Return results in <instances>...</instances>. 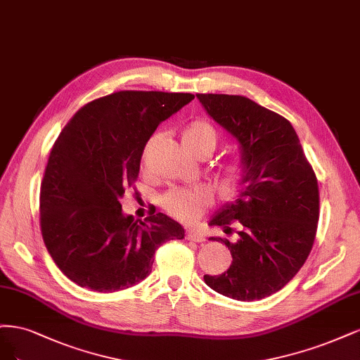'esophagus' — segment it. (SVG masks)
<instances>
[{"instance_id":"1","label":"esophagus","mask_w":360,"mask_h":360,"mask_svg":"<svg viewBox=\"0 0 360 360\" xmlns=\"http://www.w3.org/2000/svg\"><path fill=\"white\" fill-rule=\"evenodd\" d=\"M185 238H187L188 240H193V242H205V239H206L202 231H195V230L187 231V235H185Z\"/></svg>"}]
</instances>
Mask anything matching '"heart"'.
Instances as JSON below:
<instances>
[{
  "mask_svg": "<svg viewBox=\"0 0 360 360\" xmlns=\"http://www.w3.org/2000/svg\"><path fill=\"white\" fill-rule=\"evenodd\" d=\"M158 137L160 134H154L143 146L141 157L143 170L149 169L150 149L158 141ZM182 143L191 155L199 158L203 154H212L218 143V136L212 125L205 121H193L185 127L182 133ZM243 175H245V167L239 161L229 165L223 170V187L230 193L235 191L240 185ZM161 205L179 221L194 223L195 219L200 218L206 207L211 205V195L203 190H172L163 197Z\"/></svg>",
  "mask_w": 360,
  "mask_h": 360,
  "instance_id": "heart-1",
  "label": "heart"
}]
</instances>
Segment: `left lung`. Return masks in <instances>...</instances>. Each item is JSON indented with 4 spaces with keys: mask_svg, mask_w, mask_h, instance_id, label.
Returning <instances> with one entry per match:
<instances>
[{
    "mask_svg": "<svg viewBox=\"0 0 360 360\" xmlns=\"http://www.w3.org/2000/svg\"><path fill=\"white\" fill-rule=\"evenodd\" d=\"M206 113L239 145L245 175L235 202L210 226L238 239L221 240L231 254L227 272L203 280L217 293L250 302L281 290L302 268L316 239L319 185L299 137L281 115L242 96L195 94Z\"/></svg>",
    "mask_w": 360,
    "mask_h": 360,
    "instance_id": "left-lung-1",
    "label": "left lung"
}]
</instances>
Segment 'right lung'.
<instances>
[{
    "label": "right lung",
    "instance_id": "right-lung-1",
    "mask_svg": "<svg viewBox=\"0 0 360 360\" xmlns=\"http://www.w3.org/2000/svg\"><path fill=\"white\" fill-rule=\"evenodd\" d=\"M194 98L184 92L120 91L88 103L55 142L40 191L44 245L61 272L94 292H120L150 274L155 250L184 239L163 212L134 219L121 199L141 170L157 127Z\"/></svg>",
    "mask_w": 360,
    "mask_h": 360
}]
</instances>
